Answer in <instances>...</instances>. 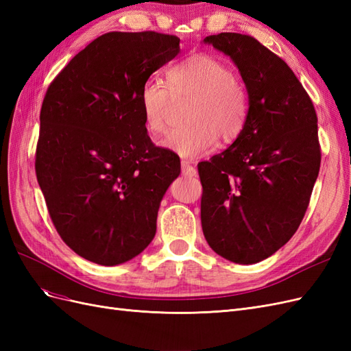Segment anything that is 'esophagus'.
Wrapping results in <instances>:
<instances>
[{"label":"esophagus","mask_w":351,"mask_h":351,"mask_svg":"<svg viewBox=\"0 0 351 351\" xmlns=\"http://www.w3.org/2000/svg\"><path fill=\"white\" fill-rule=\"evenodd\" d=\"M182 173L187 177H195L196 176V168L192 165V162L183 159V161H182Z\"/></svg>","instance_id":"esophagus-1"}]
</instances>
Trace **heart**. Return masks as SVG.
<instances>
[{"label":"heart","instance_id":"obj_1","mask_svg":"<svg viewBox=\"0 0 351 351\" xmlns=\"http://www.w3.org/2000/svg\"><path fill=\"white\" fill-rule=\"evenodd\" d=\"M168 86L156 77L147 80L139 95L146 130L162 134L174 101L192 98L186 125L177 127L162 145L183 158L210 152L218 143L234 142L249 115V93L224 61L210 54H192L167 71Z\"/></svg>","mask_w":351,"mask_h":351}]
</instances>
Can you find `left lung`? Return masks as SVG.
Listing matches in <instances>:
<instances>
[{
  "label": "left lung",
  "instance_id": "1",
  "mask_svg": "<svg viewBox=\"0 0 351 351\" xmlns=\"http://www.w3.org/2000/svg\"><path fill=\"white\" fill-rule=\"evenodd\" d=\"M230 56L249 93L244 130L197 164L202 230L210 249L236 263L269 258L299 228L319 174L313 102L287 62L249 35L204 39Z\"/></svg>",
  "mask_w": 351,
  "mask_h": 351
}]
</instances>
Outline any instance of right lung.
<instances>
[{
    "instance_id": "1",
    "label": "right lung",
    "mask_w": 351,
    "mask_h": 351,
    "mask_svg": "<svg viewBox=\"0 0 351 351\" xmlns=\"http://www.w3.org/2000/svg\"><path fill=\"white\" fill-rule=\"evenodd\" d=\"M178 52L176 35L108 32L74 56L47 89L36 178L62 241L93 263L130 261L155 236L180 158L147 136L139 95Z\"/></svg>"
}]
</instances>
